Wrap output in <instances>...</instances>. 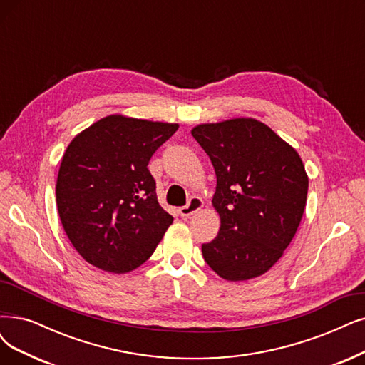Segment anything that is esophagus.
<instances>
[{"label": "esophagus", "mask_w": 365, "mask_h": 365, "mask_svg": "<svg viewBox=\"0 0 365 365\" xmlns=\"http://www.w3.org/2000/svg\"><path fill=\"white\" fill-rule=\"evenodd\" d=\"M203 206H205V203L200 197H191L190 201H187V205L179 209V213L182 215V217H192L194 213L203 209Z\"/></svg>", "instance_id": "esophagus-1"}]
</instances>
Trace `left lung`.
Listing matches in <instances>:
<instances>
[{
  "mask_svg": "<svg viewBox=\"0 0 365 365\" xmlns=\"http://www.w3.org/2000/svg\"><path fill=\"white\" fill-rule=\"evenodd\" d=\"M191 133L217 174L212 205L221 227L201 245L203 257L227 281L260 277L279 260L302 220L308 192L302 159L255 118L198 125Z\"/></svg>",
  "mask_w": 365,
  "mask_h": 365,
  "instance_id": "obj_1",
  "label": "left lung"
}]
</instances>
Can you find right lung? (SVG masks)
Returning <instances> with one entry per match:
<instances>
[{
	"label": "right lung",
	"instance_id": "right-lung-1",
	"mask_svg": "<svg viewBox=\"0 0 365 365\" xmlns=\"http://www.w3.org/2000/svg\"><path fill=\"white\" fill-rule=\"evenodd\" d=\"M179 125L108 115L67 145L57 178V209L81 257L126 274L156 250L173 217L156 197L148 160Z\"/></svg>",
	"mask_w": 365,
	"mask_h": 365
}]
</instances>
